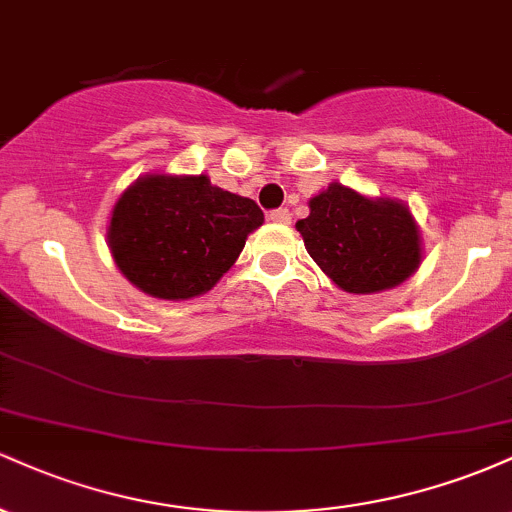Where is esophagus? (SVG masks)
<instances>
[{
	"mask_svg": "<svg viewBox=\"0 0 512 512\" xmlns=\"http://www.w3.org/2000/svg\"><path fill=\"white\" fill-rule=\"evenodd\" d=\"M269 221L281 223V226H289V223H291V211H289V209H274V211H269Z\"/></svg>",
	"mask_w": 512,
	"mask_h": 512,
	"instance_id": "34e87169",
	"label": "esophagus"
}]
</instances>
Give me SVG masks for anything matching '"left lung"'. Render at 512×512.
<instances>
[{
	"instance_id": "1",
	"label": "left lung",
	"mask_w": 512,
	"mask_h": 512,
	"mask_svg": "<svg viewBox=\"0 0 512 512\" xmlns=\"http://www.w3.org/2000/svg\"><path fill=\"white\" fill-rule=\"evenodd\" d=\"M296 223L305 250L339 289L356 296L404 284L424 260L421 231L402 199L368 197L330 182Z\"/></svg>"
}]
</instances>
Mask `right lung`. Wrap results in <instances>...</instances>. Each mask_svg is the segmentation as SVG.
I'll list each match as a JSON object with an SVG mask.
<instances>
[{
    "mask_svg": "<svg viewBox=\"0 0 512 512\" xmlns=\"http://www.w3.org/2000/svg\"><path fill=\"white\" fill-rule=\"evenodd\" d=\"M262 223L252 199L211 185L209 175L146 173L117 197L108 248L146 296L187 301L219 284Z\"/></svg>",
    "mask_w": 512,
    "mask_h": 512,
    "instance_id": "right-lung-1",
    "label": "right lung"
}]
</instances>
